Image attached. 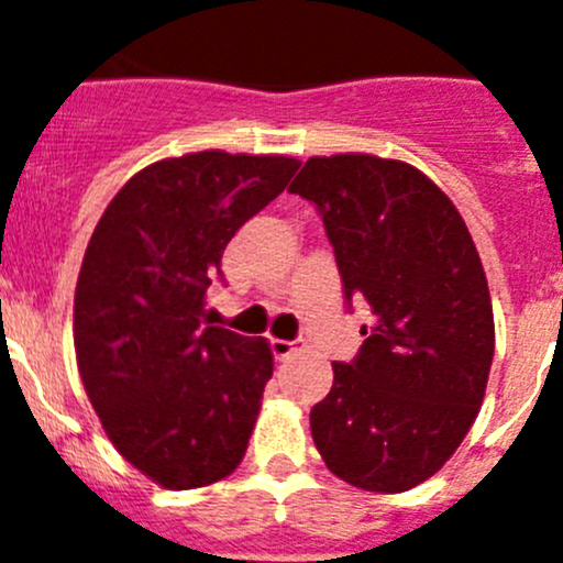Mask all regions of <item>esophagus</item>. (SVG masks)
Here are the masks:
<instances>
[{
	"instance_id": "1",
	"label": "esophagus",
	"mask_w": 563,
	"mask_h": 563,
	"mask_svg": "<svg viewBox=\"0 0 563 563\" xmlns=\"http://www.w3.org/2000/svg\"><path fill=\"white\" fill-rule=\"evenodd\" d=\"M306 350V341H286V339H272V353L277 361H288L294 353Z\"/></svg>"
}]
</instances>
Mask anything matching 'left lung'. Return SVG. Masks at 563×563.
<instances>
[{
    "instance_id": "obj_1",
    "label": "left lung",
    "mask_w": 563,
    "mask_h": 563,
    "mask_svg": "<svg viewBox=\"0 0 563 563\" xmlns=\"http://www.w3.org/2000/svg\"><path fill=\"white\" fill-rule=\"evenodd\" d=\"M288 191L311 199L346 299L372 324L353 364L311 411L328 470L364 492L400 495L433 477L470 433L495 358L486 272L450 197L406 161L308 157Z\"/></svg>"
}]
</instances>
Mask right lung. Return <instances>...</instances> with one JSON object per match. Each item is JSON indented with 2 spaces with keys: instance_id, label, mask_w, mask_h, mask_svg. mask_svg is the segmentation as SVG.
Wrapping results in <instances>:
<instances>
[{
  "instance_id": "right-lung-1",
  "label": "right lung",
  "mask_w": 563,
  "mask_h": 563,
  "mask_svg": "<svg viewBox=\"0 0 563 563\" xmlns=\"http://www.w3.org/2000/svg\"><path fill=\"white\" fill-rule=\"evenodd\" d=\"M297 157H163L110 199L75 288L82 386L124 461L172 492L241 464L275 369L266 339L205 322L235 230L288 186Z\"/></svg>"
}]
</instances>
